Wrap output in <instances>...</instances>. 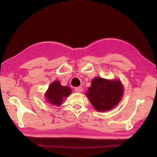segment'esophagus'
<instances>
[{
	"label": "esophagus",
	"mask_w": 157,
	"mask_h": 157,
	"mask_svg": "<svg viewBox=\"0 0 157 157\" xmlns=\"http://www.w3.org/2000/svg\"><path fill=\"white\" fill-rule=\"evenodd\" d=\"M82 90H83V89H82V88L81 86L77 87V88H75V92H78V93H80V92H82Z\"/></svg>",
	"instance_id": "esophagus-1"
}]
</instances>
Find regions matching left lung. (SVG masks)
I'll list each match as a JSON object with an SVG mask.
<instances>
[{"mask_svg":"<svg viewBox=\"0 0 157 157\" xmlns=\"http://www.w3.org/2000/svg\"><path fill=\"white\" fill-rule=\"evenodd\" d=\"M123 92V86L118 79L112 80L96 77L92 80L86 95L96 110L103 112L117 105Z\"/></svg>","mask_w":157,"mask_h":157,"instance_id":"8db88e82","label":"left lung"}]
</instances>
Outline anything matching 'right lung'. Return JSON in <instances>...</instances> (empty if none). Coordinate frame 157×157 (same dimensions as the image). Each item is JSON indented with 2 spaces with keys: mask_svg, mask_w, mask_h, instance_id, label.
I'll use <instances>...</instances> for the list:
<instances>
[{
  "mask_svg": "<svg viewBox=\"0 0 157 157\" xmlns=\"http://www.w3.org/2000/svg\"><path fill=\"white\" fill-rule=\"evenodd\" d=\"M69 86H63L59 80L52 82L45 94V97L48 103L52 105L59 106L63 99L72 93Z\"/></svg>",
  "mask_w": 157,
  "mask_h": 157,
  "instance_id": "right-lung-1",
  "label": "right lung"
}]
</instances>
